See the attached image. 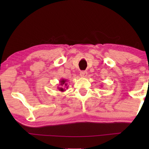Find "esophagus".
Instances as JSON below:
<instances>
[{
  "label": "esophagus",
  "mask_w": 149,
  "mask_h": 149,
  "mask_svg": "<svg viewBox=\"0 0 149 149\" xmlns=\"http://www.w3.org/2000/svg\"><path fill=\"white\" fill-rule=\"evenodd\" d=\"M80 76L81 77H82V78H86L87 76V72L86 71H81L80 72Z\"/></svg>",
  "instance_id": "obj_1"
}]
</instances>
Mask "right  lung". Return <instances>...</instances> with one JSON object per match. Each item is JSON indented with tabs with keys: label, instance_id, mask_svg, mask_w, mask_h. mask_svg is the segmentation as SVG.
<instances>
[{
	"label": "right lung",
	"instance_id": "right-lung-1",
	"mask_svg": "<svg viewBox=\"0 0 149 149\" xmlns=\"http://www.w3.org/2000/svg\"><path fill=\"white\" fill-rule=\"evenodd\" d=\"M67 80L64 79H62L60 80V84H59V86L58 87V89L59 91H62V92H64L66 90V89H68V86L67 85Z\"/></svg>",
	"mask_w": 149,
	"mask_h": 149
}]
</instances>
